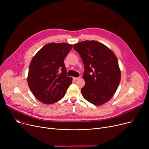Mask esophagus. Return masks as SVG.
I'll return each mask as SVG.
<instances>
[{"mask_svg": "<svg viewBox=\"0 0 149 149\" xmlns=\"http://www.w3.org/2000/svg\"><path fill=\"white\" fill-rule=\"evenodd\" d=\"M80 78L79 77H73V79L74 80H77L78 79H79Z\"/></svg>", "mask_w": 149, "mask_h": 149, "instance_id": "34e87169", "label": "esophagus"}]
</instances>
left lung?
Masks as SVG:
<instances>
[{"label":"left lung","instance_id":"obj_1","mask_svg":"<svg viewBox=\"0 0 149 149\" xmlns=\"http://www.w3.org/2000/svg\"><path fill=\"white\" fill-rule=\"evenodd\" d=\"M84 65L85 81L81 93L95 106L107 103L113 96L121 81V70L113 52L95 40L79 42L73 46Z\"/></svg>","mask_w":149,"mask_h":149}]
</instances>
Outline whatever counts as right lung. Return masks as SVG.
I'll return each mask as SVG.
<instances>
[{
	"instance_id": "obj_1",
	"label": "right lung",
	"mask_w": 149,
	"mask_h": 149,
	"mask_svg": "<svg viewBox=\"0 0 149 149\" xmlns=\"http://www.w3.org/2000/svg\"><path fill=\"white\" fill-rule=\"evenodd\" d=\"M72 48L66 43H49L31 60L27 77L28 86L42 103L51 104L61 100L72 82L66 75L64 59Z\"/></svg>"
}]
</instances>
